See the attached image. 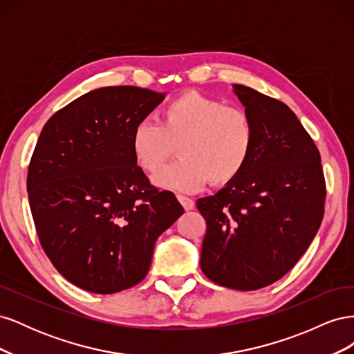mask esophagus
<instances>
[{
  "instance_id": "1",
  "label": "esophagus",
  "mask_w": 354,
  "mask_h": 354,
  "mask_svg": "<svg viewBox=\"0 0 354 354\" xmlns=\"http://www.w3.org/2000/svg\"><path fill=\"white\" fill-rule=\"evenodd\" d=\"M177 199H178V202L181 203V205H183V208H185L186 211L194 209V207H195L194 199H190V198L183 196V195H177Z\"/></svg>"
}]
</instances>
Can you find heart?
<instances>
[{
    "label": "heart",
    "instance_id": "b5f03b06",
    "mask_svg": "<svg viewBox=\"0 0 354 354\" xmlns=\"http://www.w3.org/2000/svg\"><path fill=\"white\" fill-rule=\"evenodd\" d=\"M255 127L250 113L224 102L189 90L169 100L160 122L140 121L131 134V151L143 171L153 174L178 147L180 158L153 177L158 187L199 190L209 181L227 185L250 162Z\"/></svg>",
    "mask_w": 354,
    "mask_h": 354
}]
</instances>
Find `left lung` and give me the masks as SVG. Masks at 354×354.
I'll return each instance as SVG.
<instances>
[{
	"instance_id": "1",
	"label": "left lung",
	"mask_w": 354,
	"mask_h": 354,
	"mask_svg": "<svg viewBox=\"0 0 354 354\" xmlns=\"http://www.w3.org/2000/svg\"><path fill=\"white\" fill-rule=\"evenodd\" d=\"M255 127L242 173L198 199L207 221L201 269L221 286L254 291L279 281L320 227L326 196L320 153L295 113L279 100L233 84Z\"/></svg>"
}]
</instances>
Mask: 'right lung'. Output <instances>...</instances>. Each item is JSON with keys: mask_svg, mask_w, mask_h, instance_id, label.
Listing matches in <instances>:
<instances>
[{"mask_svg": "<svg viewBox=\"0 0 354 354\" xmlns=\"http://www.w3.org/2000/svg\"><path fill=\"white\" fill-rule=\"evenodd\" d=\"M165 99L133 85L102 87L53 115L28 169L42 250L71 283L115 294L142 282L155 242L183 207L155 189L131 151L134 127Z\"/></svg>", "mask_w": 354, "mask_h": 354, "instance_id": "1", "label": "right lung"}]
</instances>
